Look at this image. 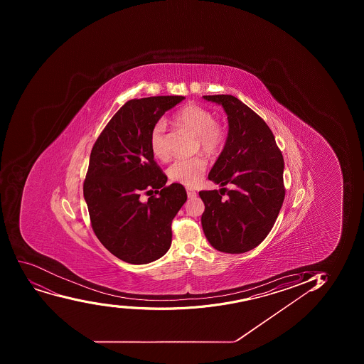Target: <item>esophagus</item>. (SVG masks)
I'll return each instance as SVG.
<instances>
[{
  "instance_id": "esophagus-1",
  "label": "esophagus",
  "mask_w": 364,
  "mask_h": 364,
  "mask_svg": "<svg viewBox=\"0 0 364 364\" xmlns=\"http://www.w3.org/2000/svg\"><path fill=\"white\" fill-rule=\"evenodd\" d=\"M186 192H188V198H196L197 197V192L193 191L191 188H186Z\"/></svg>"
}]
</instances>
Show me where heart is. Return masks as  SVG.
<instances>
[{"instance_id": "heart-1", "label": "heart", "mask_w": 364, "mask_h": 364, "mask_svg": "<svg viewBox=\"0 0 364 364\" xmlns=\"http://www.w3.org/2000/svg\"><path fill=\"white\" fill-rule=\"evenodd\" d=\"M173 122L197 135V148L206 154H217L223 149L227 141V130L223 124L217 122L215 115L202 105H185L173 117ZM149 147L155 158L166 160L168 158V147L166 140V124L162 119L155 123L149 134ZM208 162L203 156L179 159L173 162L168 176L173 181L195 186L205 173Z\"/></svg>"}]
</instances>
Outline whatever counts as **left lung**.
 Masks as SVG:
<instances>
[{
  "mask_svg": "<svg viewBox=\"0 0 364 364\" xmlns=\"http://www.w3.org/2000/svg\"><path fill=\"white\" fill-rule=\"evenodd\" d=\"M227 112L229 133L209 173L220 191H200L202 225L210 245L241 254L255 248L272 230L284 199V158L272 130L254 110L231 95L204 96ZM232 183L235 188L223 186ZM228 192V198L221 197Z\"/></svg>",
  "mask_w": 364,
  "mask_h": 364,
  "instance_id": "8db88e82",
  "label": "left lung"
}]
</instances>
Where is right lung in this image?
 <instances>
[{
    "mask_svg": "<svg viewBox=\"0 0 364 364\" xmlns=\"http://www.w3.org/2000/svg\"><path fill=\"white\" fill-rule=\"evenodd\" d=\"M184 96L130 100L95 142L84 180L91 227L112 255L132 264L153 262L172 242V220L188 199L184 186H166L149 134ZM149 196L147 201L141 195Z\"/></svg>",
    "mask_w": 364,
    "mask_h": 364,
    "instance_id": "obj_1",
    "label": "right lung"
}]
</instances>
